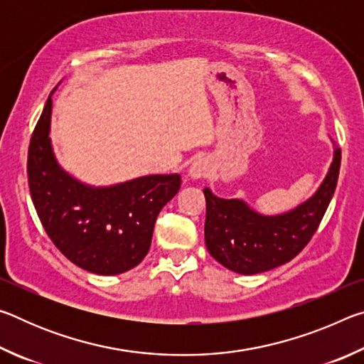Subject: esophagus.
<instances>
[{
    "label": "esophagus",
    "instance_id": "1",
    "mask_svg": "<svg viewBox=\"0 0 364 364\" xmlns=\"http://www.w3.org/2000/svg\"><path fill=\"white\" fill-rule=\"evenodd\" d=\"M208 175H210V164H208L205 159L194 160L193 165H191L188 170V178L193 181L202 180V178H207Z\"/></svg>",
    "mask_w": 364,
    "mask_h": 364
}]
</instances>
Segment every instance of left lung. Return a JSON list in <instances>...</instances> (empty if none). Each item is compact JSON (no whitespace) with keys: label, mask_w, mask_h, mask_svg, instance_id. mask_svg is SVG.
Segmentation results:
<instances>
[{"label":"left lung","mask_w":364,"mask_h":364,"mask_svg":"<svg viewBox=\"0 0 364 364\" xmlns=\"http://www.w3.org/2000/svg\"><path fill=\"white\" fill-rule=\"evenodd\" d=\"M341 149L334 147L328 173L306 200L282 213L264 215L242 199H223L204 189L205 245L225 268L258 274L291 262L310 241L334 196Z\"/></svg>","instance_id":"left-lung-1"}]
</instances>
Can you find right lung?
<instances>
[{
	"label": "right lung",
	"instance_id": "obj_1",
	"mask_svg": "<svg viewBox=\"0 0 364 364\" xmlns=\"http://www.w3.org/2000/svg\"><path fill=\"white\" fill-rule=\"evenodd\" d=\"M53 93L28 147V186L36 213L72 263L95 274H122L147 255L157 215L180 191L181 176L144 175L109 186L80 181L58 162L49 138Z\"/></svg>",
	"mask_w": 364,
	"mask_h": 364
}]
</instances>
